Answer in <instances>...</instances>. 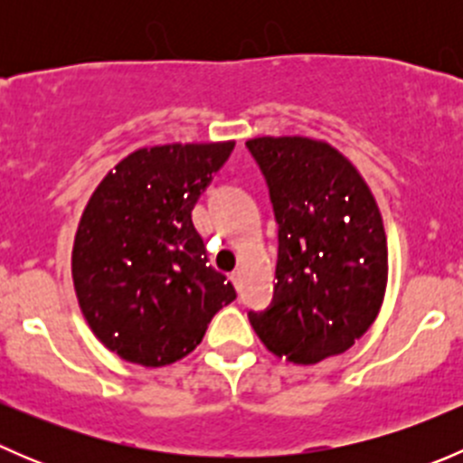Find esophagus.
<instances>
[{"label":"esophagus","mask_w":463,"mask_h":463,"mask_svg":"<svg viewBox=\"0 0 463 463\" xmlns=\"http://www.w3.org/2000/svg\"><path fill=\"white\" fill-rule=\"evenodd\" d=\"M231 279H232V284H235V287L240 288V287H241V269H235V270H232V273H231Z\"/></svg>","instance_id":"esophagus-1"}]
</instances>
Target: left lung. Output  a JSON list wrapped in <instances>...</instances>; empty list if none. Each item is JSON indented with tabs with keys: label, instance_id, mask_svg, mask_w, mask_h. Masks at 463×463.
<instances>
[{
	"label": "left lung",
	"instance_id": "left-lung-1",
	"mask_svg": "<svg viewBox=\"0 0 463 463\" xmlns=\"http://www.w3.org/2000/svg\"><path fill=\"white\" fill-rule=\"evenodd\" d=\"M278 222L273 300L249 311L261 343L296 365L343 354L376 320L387 241L374 194L329 143L305 137L246 141Z\"/></svg>",
	"mask_w": 463,
	"mask_h": 463
}]
</instances>
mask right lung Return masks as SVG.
Returning a JSON list of instances; mask_svg holds the SVG:
<instances>
[{"mask_svg":"<svg viewBox=\"0 0 463 463\" xmlns=\"http://www.w3.org/2000/svg\"><path fill=\"white\" fill-rule=\"evenodd\" d=\"M235 143L143 147L89 199L73 241L78 302L107 349L163 367L202 343L210 320L237 298L208 264L193 208Z\"/></svg>","mask_w":463,"mask_h":463,"instance_id":"add662e5","label":"right lung"}]
</instances>
